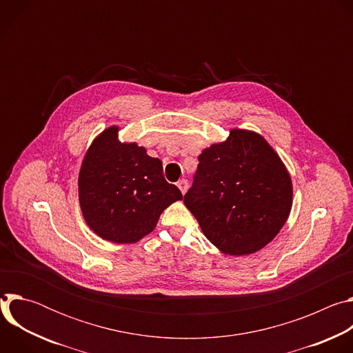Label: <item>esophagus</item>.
Wrapping results in <instances>:
<instances>
[{
    "instance_id": "esophagus-1",
    "label": "esophagus",
    "mask_w": 353,
    "mask_h": 353,
    "mask_svg": "<svg viewBox=\"0 0 353 353\" xmlns=\"http://www.w3.org/2000/svg\"><path fill=\"white\" fill-rule=\"evenodd\" d=\"M177 187L180 188V191H181V194L184 195L185 194V191H187V188H188V183H187V180H180L179 183H177Z\"/></svg>"
}]
</instances>
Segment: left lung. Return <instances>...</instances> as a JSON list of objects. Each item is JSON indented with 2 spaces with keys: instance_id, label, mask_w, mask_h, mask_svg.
Masks as SVG:
<instances>
[{
  "instance_id": "8db88e82",
  "label": "left lung",
  "mask_w": 353,
  "mask_h": 353,
  "mask_svg": "<svg viewBox=\"0 0 353 353\" xmlns=\"http://www.w3.org/2000/svg\"><path fill=\"white\" fill-rule=\"evenodd\" d=\"M198 161L184 205L205 237L229 256L253 254L272 241L290 214L293 188L265 138L233 128Z\"/></svg>"
}]
</instances>
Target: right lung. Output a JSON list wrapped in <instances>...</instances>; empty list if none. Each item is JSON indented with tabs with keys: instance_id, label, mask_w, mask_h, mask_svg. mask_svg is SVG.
I'll use <instances>...</instances> for the list:
<instances>
[{
	"instance_id": "right-lung-1",
	"label": "right lung",
	"mask_w": 353,
	"mask_h": 353,
	"mask_svg": "<svg viewBox=\"0 0 353 353\" xmlns=\"http://www.w3.org/2000/svg\"><path fill=\"white\" fill-rule=\"evenodd\" d=\"M79 205L88 226L108 241L137 243L157 228L161 214L183 199L163 177L162 162L143 146L120 142L119 127L100 132L78 177Z\"/></svg>"
}]
</instances>
